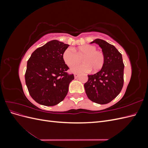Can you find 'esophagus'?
Returning a JSON list of instances; mask_svg holds the SVG:
<instances>
[{
  "label": "esophagus",
  "instance_id": "esophagus-1",
  "mask_svg": "<svg viewBox=\"0 0 148 148\" xmlns=\"http://www.w3.org/2000/svg\"><path fill=\"white\" fill-rule=\"evenodd\" d=\"M74 77H75V78H77L79 77V75L78 74H74Z\"/></svg>",
  "mask_w": 148,
  "mask_h": 148
}]
</instances>
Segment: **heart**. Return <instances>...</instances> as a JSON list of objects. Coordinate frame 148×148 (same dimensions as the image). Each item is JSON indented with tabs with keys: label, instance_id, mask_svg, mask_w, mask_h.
<instances>
[{
	"label": "heart",
	"instance_id": "b5f03b06",
	"mask_svg": "<svg viewBox=\"0 0 148 148\" xmlns=\"http://www.w3.org/2000/svg\"><path fill=\"white\" fill-rule=\"evenodd\" d=\"M84 57L83 64H76L80 58ZM63 59L68 66H71L70 70L75 73H85L99 71L104 65L105 56L104 53L97 51V47L90 44H86L74 50L72 48H67L63 53Z\"/></svg>",
	"mask_w": 148,
	"mask_h": 148
}]
</instances>
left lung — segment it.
I'll return each instance as SVG.
<instances>
[{"label":"left lung","instance_id":"1","mask_svg":"<svg viewBox=\"0 0 148 148\" xmlns=\"http://www.w3.org/2000/svg\"><path fill=\"white\" fill-rule=\"evenodd\" d=\"M96 43L105 56L104 65L97 73L88 75L84 86L88 97L91 101L106 104L117 97L123 86L124 64L122 54L115 47L102 39H96Z\"/></svg>","mask_w":148,"mask_h":148}]
</instances>
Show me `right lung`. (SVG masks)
I'll return each instance as SVG.
<instances>
[{
    "label": "right lung",
    "mask_w": 148,
    "mask_h": 148,
    "mask_svg": "<svg viewBox=\"0 0 148 148\" xmlns=\"http://www.w3.org/2000/svg\"><path fill=\"white\" fill-rule=\"evenodd\" d=\"M69 46L52 40L38 48L27 62L25 82L31 97L40 104L53 106L63 101L69 91L73 74L63 59V53Z\"/></svg>",
    "instance_id": "obj_1"
}]
</instances>
